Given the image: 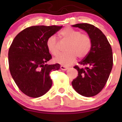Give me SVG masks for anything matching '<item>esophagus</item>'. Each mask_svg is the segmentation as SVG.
I'll return each instance as SVG.
<instances>
[{
	"instance_id": "obj_1",
	"label": "esophagus",
	"mask_w": 122,
	"mask_h": 122,
	"mask_svg": "<svg viewBox=\"0 0 122 122\" xmlns=\"http://www.w3.org/2000/svg\"><path fill=\"white\" fill-rule=\"evenodd\" d=\"M60 68L62 70H67V69L68 68V67H66V66H61V67H60Z\"/></svg>"
}]
</instances>
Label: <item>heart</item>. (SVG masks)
<instances>
[{
    "label": "heart",
    "instance_id": "heart-1",
    "mask_svg": "<svg viewBox=\"0 0 122 122\" xmlns=\"http://www.w3.org/2000/svg\"><path fill=\"white\" fill-rule=\"evenodd\" d=\"M64 39L69 41L67 50L55 58V61L64 65H70L76 60L77 56L79 58H84L90 52L92 42L90 36L86 34H81L79 30L71 28H66L60 33ZM48 50L54 56H57L60 52L58 42L54 35L50 36L46 41Z\"/></svg>",
    "mask_w": 122,
    "mask_h": 122
}]
</instances>
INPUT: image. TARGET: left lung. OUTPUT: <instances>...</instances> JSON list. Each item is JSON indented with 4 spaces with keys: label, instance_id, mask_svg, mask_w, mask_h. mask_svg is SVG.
I'll return each mask as SVG.
<instances>
[{
    "label": "left lung",
    "instance_id": "obj_1",
    "mask_svg": "<svg viewBox=\"0 0 122 122\" xmlns=\"http://www.w3.org/2000/svg\"><path fill=\"white\" fill-rule=\"evenodd\" d=\"M72 26L87 32L92 42L90 52L78 62L81 68L74 67L78 74L72 86L80 95L94 96L103 90L110 76L113 64L112 49L104 34L93 25L78 23Z\"/></svg>",
    "mask_w": 122,
    "mask_h": 122
}]
</instances>
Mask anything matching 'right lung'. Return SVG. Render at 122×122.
Instances as JSON below:
<instances>
[{
	"label": "right lung",
	"mask_w": 122,
	"mask_h": 122,
	"mask_svg": "<svg viewBox=\"0 0 122 122\" xmlns=\"http://www.w3.org/2000/svg\"><path fill=\"white\" fill-rule=\"evenodd\" d=\"M62 26H33L19 32L12 41L8 52L10 74L18 88L28 96L36 98L52 86L50 73L60 69L59 64L48 65L52 58L46 41Z\"/></svg>",
	"instance_id": "obj_1"
}]
</instances>
